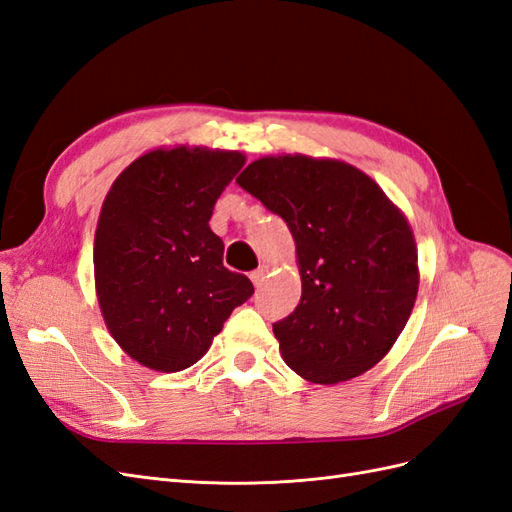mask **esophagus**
Returning a JSON list of instances; mask_svg holds the SVG:
<instances>
[{
    "instance_id": "obj_1",
    "label": "esophagus",
    "mask_w": 512,
    "mask_h": 512,
    "mask_svg": "<svg viewBox=\"0 0 512 512\" xmlns=\"http://www.w3.org/2000/svg\"><path fill=\"white\" fill-rule=\"evenodd\" d=\"M267 271H269L267 267H260V269H256V271H252V273H250V280L254 282V286H256V288H258L262 282H265Z\"/></svg>"
}]
</instances>
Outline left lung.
<instances>
[{
    "mask_svg": "<svg viewBox=\"0 0 512 512\" xmlns=\"http://www.w3.org/2000/svg\"><path fill=\"white\" fill-rule=\"evenodd\" d=\"M288 224L301 301L273 324L284 363L314 384H339L380 363L412 314L418 292L414 232L380 185L333 158L282 153L237 177Z\"/></svg>",
    "mask_w": 512,
    "mask_h": 512,
    "instance_id": "obj_1",
    "label": "left lung"
}]
</instances>
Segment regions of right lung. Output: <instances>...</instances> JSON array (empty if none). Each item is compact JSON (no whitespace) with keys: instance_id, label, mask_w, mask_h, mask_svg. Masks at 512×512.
<instances>
[{"instance_id":"right-lung-1","label":"right lung","mask_w":512,"mask_h":512,"mask_svg":"<svg viewBox=\"0 0 512 512\" xmlns=\"http://www.w3.org/2000/svg\"><path fill=\"white\" fill-rule=\"evenodd\" d=\"M245 164L241 151L158 147L108 190L94 239L96 297L130 359L164 374L205 356L252 282L224 267L209 228L215 203Z\"/></svg>"}]
</instances>
